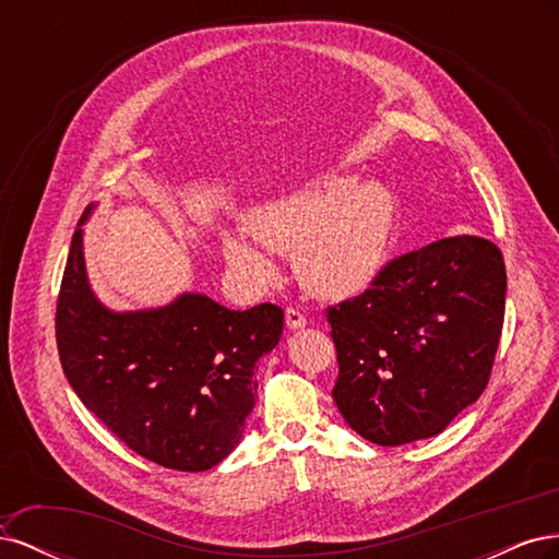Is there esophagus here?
<instances>
[{
    "instance_id": "1",
    "label": "esophagus",
    "mask_w": 559,
    "mask_h": 559,
    "mask_svg": "<svg viewBox=\"0 0 559 559\" xmlns=\"http://www.w3.org/2000/svg\"><path fill=\"white\" fill-rule=\"evenodd\" d=\"M284 319H286V326H289V329H306L308 326V317L302 314L298 308H286Z\"/></svg>"
}]
</instances>
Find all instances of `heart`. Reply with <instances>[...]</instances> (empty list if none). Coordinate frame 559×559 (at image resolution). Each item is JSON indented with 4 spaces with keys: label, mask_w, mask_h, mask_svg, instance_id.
<instances>
[{
    "label": "heart",
    "mask_w": 559,
    "mask_h": 559,
    "mask_svg": "<svg viewBox=\"0 0 559 559\" xmlns=\"http://www.w3.org/2000/svg\"><path fill=\"white\" fill-rule=\"evenodd\" d=\"M247 233H230L224 251L230 267L251 286L277 275L267 249L294 251L302 286L329 298L359 292L380 270L392 207L378 183L319 177L261 202L247 214Z\"/></svg>",
    "instance_id": "obj_1"
}]
</instances>
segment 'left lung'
Returning a JSON list of instances; mask_svg holds the SVG:
<instances>
[{"label": "left lung", "mask_w": 559, "mask_h": 559, "mask_svg": "<svg viewBox=\"0 0 559 559\" xmlns=\"http://www.w3.org/2000/svg\"><path fill=\"white\" fill-rule=\"evenodd\" d=\"M503 310L495 242L460 235L392 259L364 294L326 308L337 411L378 445L441 433L485 392Z\"/></svg>", "instance_id": "left-lung-1"}]
</instances>
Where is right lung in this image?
<instances>
[{"instance_id":"obj_1","label":"right lung","mask_w":559,"mask_h":559,"mask_svg":"<svg viewBox=\"0 0 559 559\" xmlns=\"http://www.w3.org/2000/svg\"><path fill=\"white\" fill-rule=\"evenodd\" d=\"M282 326L273 302L235 312L202 294L111 312L91 292L74 230L56 308L60 364L83 405L148 462L195 473L226 460L253 408L257 361Z\"/></svg>"}]
</instances>
